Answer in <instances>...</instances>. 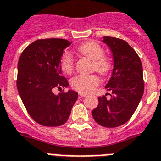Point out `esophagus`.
Here are the masks:
<instances>
[{"label":"esophagus","instance_id":"34e87169","mask_svg":"<svg viewBox=\"0 0 161 161\" xmlns=\"http://www.w3.org/2000/svg\"><path fill=\"white\" fill-rule=\"evenodd\" d=\"M86 94H82V93H80V94H79V98H83V97H85V96H86Z\"/></svg>","mask_w":161,"mask_h":161}]
</instances>
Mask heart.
I'll return each mask as SVG.
<instances>
[{"mask_svg": "<svg viewBox=\"0 0 161 161\" xmlns=\"http://www.w3.org/2000/svg\"><path fill=\"white\" fill-rule=\"evenodd\" d=\"M78 51L93 60V69L102 75H106L111 69V63L104 57L102 46L95 41H87L78 46ZM62 70L66 74H70L74 69V60L70 53L66 52L60 61ZM99 82V78L95 75H78L70 80L71 86L80 93H89L95 89Z\"/></svg>", "mask_w": 161, "mask_h": 161, "instance_id": "heart-1", "label": "heart"}]
</instances>
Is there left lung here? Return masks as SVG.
<instances>
[{"mask_svg":"<svg viewBox=\"0 0 161 161\" xmlns=\"http://www.w3.org/2000/svg\"><path fill=\"white\" fill-rule=\"evenodd\" d=\"M114 59V68L105 87L111 91L110 99L98 97V105L92 111L95 122L105 127H116L130 119L144 94L143 67L140 57L126 41L103 37Z\"/></svg>","mask_w":161,"mask_h":161,"instance_id":"8db88e82","label":"left lung"}]
</instances>
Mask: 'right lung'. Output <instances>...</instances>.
Returning a JSON list of instances; mask_svg holds the SVG:
<instances>
[{
    "label": "right lung",
    "mask_w": 161,
    "mask_h": 161,
    "mask_svg": "<svg viewBox=\"0 0 161 161\" xmlns=\"http://www.w3.org/2000/svg\"><path fill=\"white\" fill-rule=\"evenodd\" d=\"M71 44L66 39H39L23 50L17 64V87L27 112L46 127L64 124L78 98L72 90L53 94L54 88L69 86L62 76L63 50Z\"/></svg>",
    "instance_id": "right-lung-1"
}]
</instances>
